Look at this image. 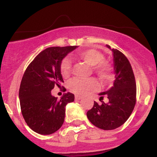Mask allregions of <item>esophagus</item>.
<instances>
[{
	"label": "esophagus",
	"instance_id": "34e87169",
	"mask_svg": "<svg viewBox=\"0 0 157 157\" xmlns=\"http://www.w3.org/2000/svg\"><path fill=\"white\" fill-rule=\"evenodd\" d=\"M82 97L79 96V95H75V100H81V99H82Z\"/></svg>",
	"mask_w": 157,
	"mask_h": 157
}]
</instances>
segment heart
<instances>
[{
	"label": "heart",
	"mask_w": 157,
	"mask_h": 157,
	"mask_svg": "<svg viewBox=\"0 0 157 157\" xmlns=\"http://www.w3.org/2000/svg\"><path fill=\"white\" fill-rule=\"evenodd\" d=\"M76 56L90 66L103 82H111L113 79L112 68L108 62L104 61V56L95 49H86L77 54ZM71 62L68 57H65L60 63V73L63 77L69 76L71 73ZM69 89L74 93L85 95L94 91L98 86V82L94 78L75 79L69 82Z\"/></svg>",
	"instance_id": "heart-1"
}]
</instances>
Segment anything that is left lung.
I'll return each mask as SVG.
<instances>
[{
  "label": "left lung",
  "mask_w": 157,
  "mask_h": 157,
  "mask_svg": "<svg viewBox=\"0 0 157 157\" xmlns=\"http://www.w3.org/2000/svg\"><path fill=\"white\" fill-rule=\"evenodd\" d=\"M113 54L115 80L108 91L99 94L100 103L94 102L88 111L87 117L96 127L103 130H113L123 125L129 118L136 103V86L132 68L127 57L121 52L106 45ZM107 96L109 102L102 99Z\"/></svg>",
  "instance_id": "1"
}]
</instances>
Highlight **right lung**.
Masks as SVG:
<instances>
[{"label": "right lung", "mask_w": 157, "mask_h": 157, "mask_svg": "<svg viewBox=\"0 0 157 157\" xmlns=\"http://www.w3.org/2000/svg\"><path fill=\"white\" fill-rule=\"evenodd\" d=\"M77 46L49 47L41 52L29 65L19 89L21 112L26 124L42 135L55 133L63 124L66 106L75 100L73 94L65 93L60 100L51 91L63 82L60 73L63 59Z\"/></svg>", "instance_id": "1"}]
</instances>
